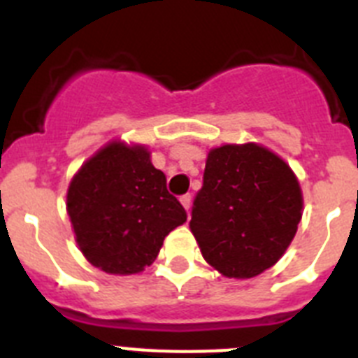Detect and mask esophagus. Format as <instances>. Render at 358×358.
<instances>
[{
    "label": "esophagus",
    "instance_id": "34e87169",
    "mask_svg": "<svg viewBox=\"0 0 358 358\" xmlns=\"http://www.w3.org/2000/svg\"><path fill=\"white\" fill-rule=\"evenodd\" d=\"M181 204H182V206H185L186 211H189V206H192V195H189V194L182 195V197H181Z\"/></svg>",
    "mask_w": 358,
    "mask_h": 358
}]
</instances>
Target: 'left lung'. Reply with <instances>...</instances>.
Here are the masks:
<instances>
[{
  "mask_svg": "<svg viewBox=\"0 0 358 358\" xmlns=\"http://www.w3.org/2000/svg\"><path fill=\"white\" fill-rule=\"evenodd\" d=\"M301 215L299 181L273 150L229 143L208 152L189 229L204 260L222 276L248 280L273 267Z\"/></svg>",
  "mask_w": 358,
  "mask_h": 358,
  "instance_id": "8db88e82",
  "label": "left lung"
}]
</instances>
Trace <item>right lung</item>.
Segmentation results:
<instances>
[{"mask_svg": "<svg viewBox=\"0 0 358 358\" xmlns=\"http://www.w3.org/2000/svg\"><path fill=\"white\" fill-rule=\"evenodd\" d=\"M78 249L107 274L141 273L156 260L164 236L186 222L166 189V177L145 145L110 141L73 176L66 195Z\"/></svg>", "mask_w": 358, "mask_h": 358, "instance_id": "add662e5", "label": "right lung"}]
</instances>
